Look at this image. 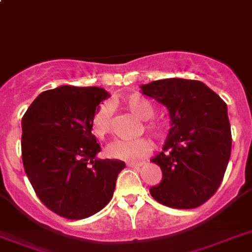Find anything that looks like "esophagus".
<instances>
[{
    "mask_svg": "<svg viewBox=\"0 0 252 252\" xmlns=\"http://www.w3.org/2000/svg\"><path fill=\"white\" fill-rule=\"evenodd\" d=\"M126 165L129 168H139V166H142V162H126Z\"/></svg>",
    "mask_w": 252,
    "mask_h": 252,
    "instance_id": "34e87169",
    "label": "esophagus"
}]
</instances>
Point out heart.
Instances as JSON below:
<instances>
[{
	"instance_id": "1",
	"label": "heart",
	"mask_w": 252,
	"mask_h": 252,
	"mask_svg": "<svg viewBox=\"0 0 252 252\" xmlns=\"http://www.w3.org/2000/svg\"><path fill=\"white\" fill-rule=\"evenodd\" d=\"M123 105L141 120L151 119L155 114V109L151 103L138 94L126 97L123 100ZM91 130L98 139H103L111 132V109L107 103L100 105L94 111L91 120ZM146 130L155 138H161L164 136V128L158 123H147ZM151 151L152 145L149 139L138 138L134 141H115L110 143L106 149V155L116 160L136 161L149 155Z\"/></svg>"
}]
</instances>
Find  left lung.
Listing matches in <instances>:
<instances>
[{
  "mask_svg": "<svg viewBox=\"0 0 252 252\" xmlns=\"http://www.w3.org/2000/svg\"><path fill=\"white\" fill-rule=\"evenodd\" d=\"M141 90L166 106L170 115L162 152L151 160L161 168L162 179L150 193L169 208H197L217 192L229 161L227 103L200 80L169 78Z\"/></svg>",
  "mask_w": 252,
  "mask_h": 252,
  "instance_id": "1",
  "label": "left lung"
}]
</instances>
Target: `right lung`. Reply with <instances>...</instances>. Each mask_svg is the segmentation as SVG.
Segmentation results:
<instances>
[{
    "label": "right lung",
    "mask_w": 252,
    "mask_h": 252,
    "mask_svg": "<svg viewBox=\"0 0 252 252\" xmlns=\"http://www.w3.org/2000/svg\"><path fill=\"white\" fill-rule=\"evenodd\" d=\"M109 97L100 87L61 86L42 92L22 119V158L32 187L66 219L96 214L113 197L126 162L97 158L91 120Z\"/></svg>",
    "instance_id": "obj_1"
}]
</instances>
